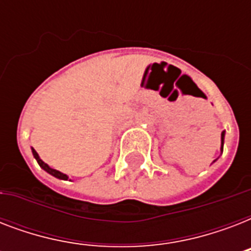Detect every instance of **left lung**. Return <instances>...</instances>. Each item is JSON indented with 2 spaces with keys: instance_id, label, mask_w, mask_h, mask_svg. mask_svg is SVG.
Returning <instances> with one entry per match:
<instances>
[{
  "instance_id": "8db88e82",
  "label": "left lung",
  "mask_w": 251,
  "mask_h": 251,
  "mask_svg": "<svg viewBox=\"0 0 251 251\" xmlns=\"http://www.w3.org/2000/svg\"><path fill=\"white\" fill-rule=\"evenodd\" d=\"M224 135H226L224 131H222V151H223V146H224Z\"/></svg>"
}]
</instances>
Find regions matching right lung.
<instances>
[{"label": "right lung", "mask_w": 251, "mask_h": 251, "mask_svg": "<svg viewBox=\"0 0 251 251\" xmlns=\"http://www.w3.org/2000/svg\"><path fill=\"white\" fill-rule=\"evenodd\" d=\"M32 153H33V157H35V159L37 160V163H39V165H40V167L43 168L45 172H48L49 175L54 176V177H57V178H60V179H68L69 178L66 175H64V173H61V172L56 171V169H52V168L49 167L48 164H45L44 161L41 160L40 157H39V155H37V152L33 149H32Z\"/></svg>", "instance_id": "right-lung-1"}]
</instances>
